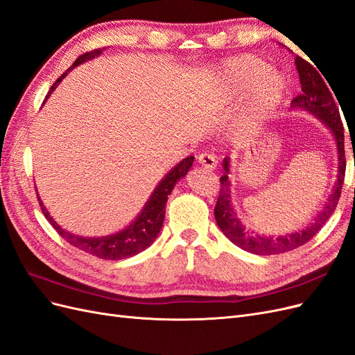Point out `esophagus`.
Segmentation results:
<instances>
[{"label": "esophagus", "mask_w": 355, "mask_h": 355, "mask_svg": "<svg viewBox=\"0 0 355 355\" xmlns=\"http://www.w3.org/2000/svg\"><path fill=\"white\" fill-rule=\"evenodd\" d=\"M198 163H200L204 168L214 170V168H216L218 159H216V155H214V154L204 153V154H200V155H198Z\"/></svg>", "instance_id": "1"}]
</instances>
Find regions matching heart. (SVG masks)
Listing matches in <instances>:
<instances>
[{"instance_id":"1","label":"heart","mask_w":355,"mask_h":355,"mask_svg":"<svg viewBox=\"0 0 355 355\" xmlns=\"http://www.w3.org/2000/svg\"><path fill=\"white\" fill-rule=\"evenodd\" d=\"M270 63L256 58L243 56L230 60L220 72L225 96L237 98L252 89L247 125L256 127L265 121L282 103L286 94V81L280 73L270 71Z\"/></svg>"}]
</instances>
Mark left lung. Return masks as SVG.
<instances>
[{
	"label": "left lung",
	"instance_id": "8db88e82",
	"mask_svg": "<svg viewBox=\"0 0 355 355\" xmlns=\"http://www.w3.org/2000/svg\"><path fill=\"white\" fill-rule=\"evenodd\" d=\"M295 65L299 75L300 87H302V93L292 101L290 103V110L295 111H305L315 116L318 121L323 123L329 132L331 133L333 139L336 144L338 151V179L333 185V189L327 201L324 202L323 209L317 213V216L309 222L306 227L299 230L296 232H290L284 235H278V237H271V235H261L257 232H252L245 230L243 222L235 213L232 197H231V182L228 179L230 175V157L223 158V176L220 178V194L214 207V219L218 222V227L225 234V237H228L235 245L240 249L254 253V254H278L290 252L297 247L304 245L308 243L314 235L324 227V223L331 216V213L335 211L338 201L340 197L343 178H345V148H343V125L340 121V115L338 110V98L331 96V92L329 85L321 77V73L317 71L318 68H314L311 63L304 60L300 56L295 58ZM326 78V77H324ZM329 83V81H328ZM336 96V94H335Z\"/></svg>",
	"mask_w": 355,
	"mask_h": 355
}]
</instances>
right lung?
Instances as JSON below:
<instances>
[{"label": "right lung", "mask_w": 355, "mask_h": 355, "mask_svg": "<svg viewBox=\"0 0 355 355\" xmlns=\"http://www.w3.org/2000/svg\"><path fill=\"white\" fill-rule=\"evenodd\" d=\"M101 53H102L101 49L93 50V51L85 53V55L80 56L77 60H75L72 63V67L69 69H67V72H63L60 77L55 81V84L51 85V89L49 90L44 102L50 98V94L55 92V89L60 84V81L67 77L68 72H71L75 67L81 65V63H84V62L98 58ZM192 163H194V157L192 155L182 159L180 163H178L163 179L158 182V185L153 191V194L149 196L148 201L145 202V206L142 207L141 211H139V214L130 225H127L125 228H123L121 231H118L115 234L102 235V237H83V235H77V234H72L67 230H63L60 225L55 219H53V216L44 204H42L40 194H37V197H38L41 210H42V213H44L46 219L53 225V228H55L69 244H72L73 247H77V249L89 253L92 256L101 257V259L120 261V259H125V257H132L137 253L144 252L155 241L157 235L159 234L161 228H163L167 198L171 194V191H173L178 182L182 178L187 176L189 168L192 167Z\"/></svg>", "instance_id": "1"}]
</instances>
